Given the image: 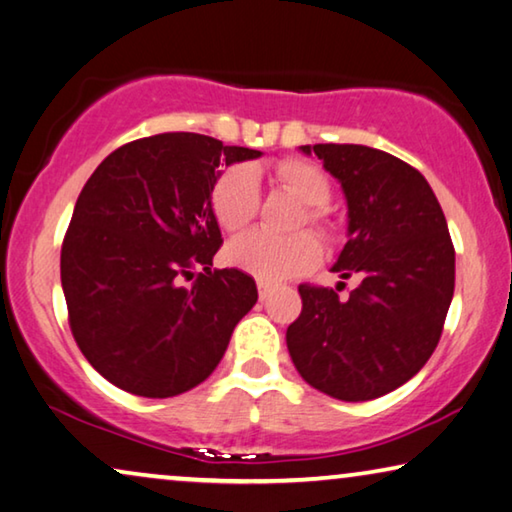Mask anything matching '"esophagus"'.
Wrapping results in <instances>:
<instances>
[{"instance_id": "34e87169", "label": "esophagus", "mask_w": 512, "mask_h": 512, "mask_svg": "<svg viewBox=\"0 0 512 512\" xmlns=\"http://www.w3.org/2000/svg\"><path fill=\"white\" fill-rule=\"evenodd\" d=\"M256 286H258V297H261V300H265V297L272 293V283H270V281L258 279V281H256Z\"/></svg>"}]
</instances>
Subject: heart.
<instances>
[{"label":"heart","instance_id":"obj_1","mask_svg":"<svg viewBox=\"0 0 512 512\" xmlns=\"http://www.w3.org/2000/svg\"><path fill=\"white\" fill-rule=\"evenodd\" d=\"M274 174L283 190L306 206L300 224L306 222L316 226L320 233H332L334 224L327 210L322 208L332 196V185L316 164L288 157L277 164ZM258 199H261V190H258L256 169L251 164H233V167H226L212 185L210 210L224 231H238L254 219ZM224 256L235 270L277 283L313 270L322 258V247L316 235L309 231L293 233L288 238L247 231L226 245Z\"/></svg>","mask_w":512,"mask_h":512}]
</instances>
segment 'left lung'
<instances>
[{"instance_id":"obj_1","label":"left lung","mask_w":512,"mask_h":512,"mask_svg":"<svg viewBox=\"0 0 512 512\" xmlns=\"http://www.w3.org/2000/svg\"><path fill=\"white\" fill-rule=\"evenodd\" d=\"M316 153L348 201V242L332 272L359 286L348 300L300 286L302 313L286 332L290 359L327 396L359 403L398 389L435 352L455 288V249L435 192L419 171L359 144Z\"/></svg>"}]
</instances>
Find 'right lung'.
<instances>
[{"instance_id": "obj_1", "label": "right lung", "mask_w": 512, "mask_h": 512, "mask_svg": "<svg viewBox=\"0 0 512 512\" xmlns=\"http://www.w3.org/2000/svg\"><path fill=\"white\" fill-rule=\"evenodd\" d=\"M261 155L164 132L116 148L86 180L61 247V286L82 355L114 387L171 398L222 361L258 290L249 274L212 267L222 231L210 190L219 167Z\"/></svg>"}]
</instances>
